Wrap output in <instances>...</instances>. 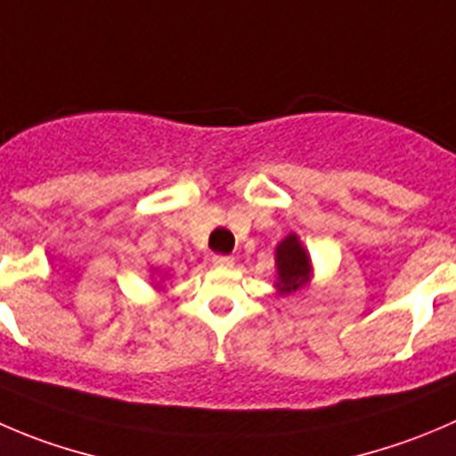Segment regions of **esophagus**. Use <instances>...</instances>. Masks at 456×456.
Returning a JSON list of instances; mask_svg holds the SVG:
<instances>
[{
  "label": "esophagus",
  "mask_w": 456,
  "mask_h": 456,
  "mask_svg": "<svg viewBox=\"0 0 456 456\" xmlns=\"http://www.w3.org/2000/svg\"><path fill=\"white\" fill-rule=\"evenodd\" d=\"M211 263H214L216 267H223V269L233 267V256H223V254H218V256H214V258H211Z\"/></svg>",
  "instance_id": "esophagus-1"
}]
</instances>
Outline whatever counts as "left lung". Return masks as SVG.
<instances>
[{"instance_id":"1","label":"left lung","mask_w":456,"mask_h":456,"mask_svg":"<svg viewBox=\"0 0 456 456\" xmlns=\"http://www.w3.org/2000/svg\"><path fill=\"white\" fill-rule=\"evenodd\" d=\"M276 267H278V282L282 294L300 289L303 282L309 276V258L305 249L300 247L298 238L287 236L281 245L276 247Z\"/></svg>"}]
</instances>
